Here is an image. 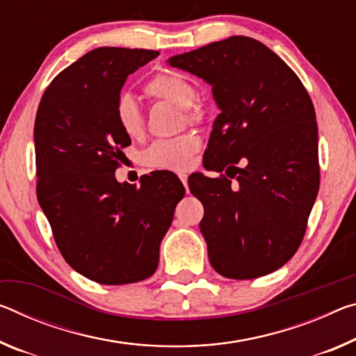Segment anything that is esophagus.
Returning a JSON list of instances; mask_svg holds the SVG:
<instances>
[{"label":"esophagus","mask_w":356,"mask_h":356,"mask_svg":"<svg viewBox=\"0 0 356 356\" xmlns=\"http://www.w3.org/2000/svg\"><path fill=\"white\" fill-rule=\"evenodd\" d=\"M179 179H180V182H182L185 187H187V180H188L187 174H179Z\"/></svg>","instance_id":"obj_1"}]
</instances>
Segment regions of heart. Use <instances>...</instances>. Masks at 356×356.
Wrapping results in <instances>:
<instances>
[{
	"label": "heart",
	"mask_w": 356,
	"mask_h": 356,
	"mask_svg": "<svg viewBox=\"0 0 356 356\" xmlns=\"http://www.w3.org/2000/svg\"><path fill=\"white\" fill-rule=\"evenodd\" d=\"M145 92L155 99H163L179 109H184V117L188 123H198L202 114L195 106L196 90L187 79L177 74H158L147 83ZM115 118L122 131L129 138H139L144 133V118L131 95L123 93L115 104ZM200 149V139L196 134H182L172 139L155 140L144 152V163L150 168L185 171L188 169L193 155Z\"/></svg>",
	"instance_id": "b5f03b06"
}]
</instances>
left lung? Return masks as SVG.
<instances>
[{
  "label": "left lung",
  "instance_id": "obj_1",
  "mask_svg": "<svg viewBox=\"0 0 356 356\" xmlns=\"http://www.w3.org/2000/svg\"><path fill=\"white\" fill-rule=\"evenodd\" d=\"M168 65L212 87L220 109L204 152L211 179L190 191L204 206L200 229L223 277L247 280L295 255L318 193V129L291 67L257 39L231 36L171 56Z\"/></svg>",
  "mask_w": 356,
  "mask_h": 356
}]
</instances>
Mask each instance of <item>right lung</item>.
Wrapping results in <instances>:
<instances>
[{"label":"right lung","instance_id":"right-lung-1","mask_svg":"<svg viewBox=\"0 0 356 356\" xmlns=\"http://www.w3.org/2000/svg\"><path fill=\"white\" fill-rule=\"evenodd\" d=\"M156 50L98 47L56 76L35 120L38 201L70 266L103 285L150 277L185 188L168 171L118 182L131 139L115 118L129 74Z\"/></svg>","mask_w":356,"mask_h":356}]
</instances>
